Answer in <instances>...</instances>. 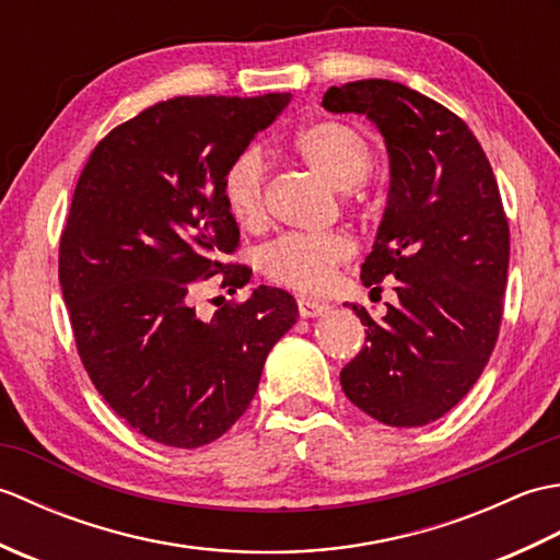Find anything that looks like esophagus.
Returning <instances> with one entry per match:
<instances>
[{
  "label": "esophagus",
  "instance_id": "1",
  "mask_svg": "<svg viewBox=\"0 0 560 560\" xmlns=\"http://www.w3.org/2000/svg\"><path fill=\"white\" fill-rule=\"evenodd\" d=\"M329 311V305L325 301H317V299H305L301 295L299 299V313L301 317H319Z\"/></svg>",
  "mask_w": 560,
  "mask_h": 560
}]
</instances>
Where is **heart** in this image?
<instances>
[{"instance_id":"1","label":"heart","mask_w":560,"mask_h":560,"mask_svg":"<svg viewBox=\"0 0 560 560\" xmlns=\"http://www.w3.org/2000/svg\"><path fill=\"white\" fill-rule=\"evenodd\" d=\"M293 151L337 189L359 187L373 171V149L359 129L323 120L301 129ZM267 161L257 147L245 149L223 177V201L235 223L255 229L265 221ZM353 255V243L343 233H289L259 249L265 277L295 291H319L331 273Z\"/></svg>"}]
</instances>
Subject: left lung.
Listing matches in <instances>:
<instances>
[{
    "label": "left lung",
    "instance_id": "8db88e82",
    "mask_svg": "<svg viewBox=\"0 0 560 560\" xmlns=\"http://www.w3.org/2000/svg\"><path fill=\"white\" fill-rule=\"evenodd\" d=\"M323 108L365 115L389 156L387 207L361 279L375 289L397 279V303L383 319L353 305L368 329L339 375L343 395L380 423L425 425L457 407L495 347L510 259L501 192L471 129L404 83L331 86Z\"/></svg>",
    "mask_w": 560,
    "mask_h": 560
}]
</instances>
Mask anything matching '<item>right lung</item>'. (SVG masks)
<instances>
[{"instance_id": "1", "label": "right lung", "mask_w": 560, "mask_h": 560, "mask_svg": "<svg viewBox=\"0 0 560 560\" xmlns=\"http://www.w3.org/2000/svg\"><path fill=\"white\" fill-rule=\"evenodd\" d=\"M291 93L177 96L115 127L91 159L59 241V283L81 363L120 419L161 445L221 438L253 401L273 343L295 325L291 293L253 289L199 319L189 293L219 279L235 293L245 265L223 177Z\"/></svg>"}]
</instances>
